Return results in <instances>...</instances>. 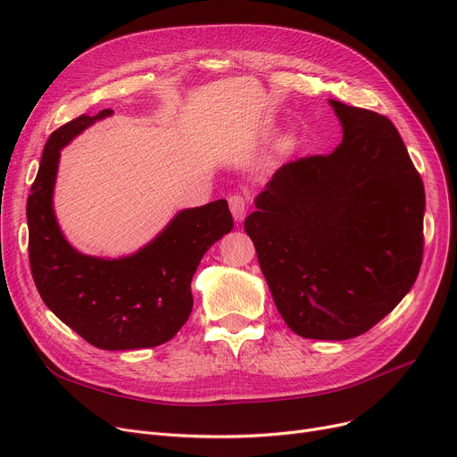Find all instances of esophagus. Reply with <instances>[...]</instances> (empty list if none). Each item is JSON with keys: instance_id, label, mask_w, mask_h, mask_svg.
<instances>
[{"instance_id": "esophagus-1", "label": "esophagus", "mask_w": 457, "mask_h": 457, "mask_svg": "<svg viewBox=\"0 0 457 457\" xmlns=\"http://www.w3.org/2000/svg\"><path fill=\"white\" fill-rule=\"evenodd\" d=\"M228 204H229L231 212H233V219H235L237 222L245 220L246 211H248V200H246V196H243V195H231V196L228 198Z\"/></svg>"}]
</instances>
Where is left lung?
Here are the masks:
<instances>
[{
  "mask_svg": "<svg viewBox=\"0 0 457 457\" xmlns=\"http://www.w3.org/2000/svg\"><path fill=\"white\" fill-rule=\"evenodd\" d=\"M343 142L283 164L245 229L279 315L305 339L363 335L413 287L424 185L387 116L329 100Z\"/></svg>",
  "mask_w": 457,
  "mask_h": 457,
  "instance_id": "left-lung-1",
  "label": "left lung"
}]
</instances>
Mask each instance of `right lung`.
Masks as SVG:
<instances>
[{
	"instance_id": "1",
	"label": "right lung",
	"mask_w": 457,
	"mask_h": 457,
	"mask_svg": "<svg viewBox=\"0 0 457 457\" xmlns=\"http://www.w3.org/2000/svg\"><path fill=\"white\" fill-rule=\"evenodd\" d=\"M81 114L47 138L28 198L29 265L52 313L96 348L137 350L170 341L192 311L190 279L204 253L233 228L226 200L185 209L157 238L122 259L71 248L52 205L61 148L94 120Z\"/></svg>"
}]
</instances>
